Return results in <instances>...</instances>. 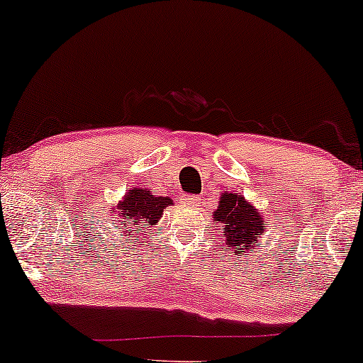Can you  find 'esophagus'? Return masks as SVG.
Segmentation results:
<instances>
[{
	"label": "esophagus",
	"instance_id": "34e87169",
	"mask_svg": "<svg viewBox=\"0 0 363 363\" xmlns=\"http://www.w3.org/2000/svg\"><path fill=\"white\" fill-rule=\"evenodd\" d=\"M186 202H189L190 205H199L200 203V199H199V196H190V199L186 200Z\"/></svg>",
	"mask_w": 363,
	"mask_h": 363
}]
</instances>
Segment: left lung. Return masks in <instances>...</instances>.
<instances>
[{"mask_svg":"<svg viewBox=\"0 0 363 363\" xmlns=\"http://www.w3.org/2000/svg\"><path fill=\"white\" fill-rule=\"evenodd\" d=\"M212 220L217 223L218 234L234 250V256H245L249 249L256 247L259 239L266 234L267 222L261 210L244 195L223 191L218 196L217 208L212 212Z\"/></svg>","mask_w":363,"mask_h":363,"instance_id":"obj_1","label":"left lung"}]
</instances>
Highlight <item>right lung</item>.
<instances>
[{
  "instance_id": "obj_1",
  "label": "right lung",
  "mask_w": 363,
  "mask_h": 363,
  "mask_svg": "<svg viewBox=\"0 0 363 363\" xmlns=\"http://www.w3.org/2000/svg\"><path fill=\"white\" fill-rule=\"evenodd\" d=\"M173 205L169 196H156L147 189H131L123 200L111 208V218H116V227L128 239L146 237L151 227L158 225L163 210Z\"/></svg>"
}]
</instances>
